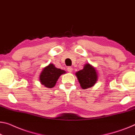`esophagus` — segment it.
Masks as SVG:
<instances>
[{
  "label": "esophagus",
  "instance_id": "1",
  "mask_svg": "<svg viewBox=\"0 0 135 135\" xmlns=\"http://www.w3.org/2000/svg\"><path fill=\"white\" fill-rule=\"evenodd\" d=\"M67 71L69 72V73H71L73 71V68H72L71 67H67Z\"/></svg>",
  "mask_w": 135,
  "mask_h": 135
}]
</instances>
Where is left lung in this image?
I'll return each mask as SVG.
<instances>
[{
	"mask_svg": "<svg viewBox=\"0 0 135 135\" xmlns=\"http://www.w3.org/2000/svg\"><path fill=\"white\" fill-rule=\"evenodd\" d=\"M76 75L82 89H87L93 86L98 80V73L93 67L89 64L84 65L82 70L76 72Z\"/></svg>",
	"mask_w": 135,
	"mask_h": 135,
	"instance_id": "1",
	"label": "left lung"
}]
</instances>
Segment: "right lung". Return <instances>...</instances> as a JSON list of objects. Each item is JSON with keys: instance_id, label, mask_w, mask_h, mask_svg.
<instances>
[{"instance_id": "right-lung-1", "label": "right lung", "mask_w": 135, "mask_h": 135, "mask_svg": "<svg viewBox=\"0 0 135 135\" xmlns=\"http://www.w3.org/2000/svg\"><path fill=\"white\" fill-rule=\"evenodd\" d=\"M64 73H65V71L55 67L53 64H49L44 68L40 74V82L46 87L53 88L60 76Z\"/></svg>"}]
</instances>
